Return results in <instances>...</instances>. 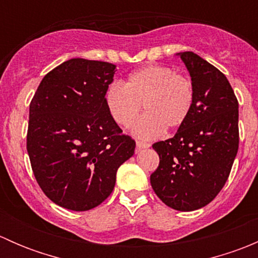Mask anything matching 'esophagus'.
<instances>
[{"mask_svg": "<svg viewBox=\"0 0 258 258\" xmlns=\"http://www.w3.org/2000/svg\"><path fill=\"white\" fill-rule=\"evenodd\" d=\"M136 146H137V150H142V148H148L150 147V144L147 142H142V141H136Z\"/></svg>", "mask_w": 258, "mask_h": 258, "instance_id": "esophagus-1", "label": "esophagus"}]
</instances>
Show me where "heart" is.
<instances>
[{"mask_svg": "<svg viewBox=\"0 0 258 258\" xmlns=\"http://www.w3.org/2000/svg\"><path fill=\"white\" fill-rule=\"evenodd\" d=\"M106 105L117 124L128 127L141 112H147L132 126L135 136L151 140L163 130L181 126L191 112L195 88L188 77L173 69L150 64L130 75L126 85L111 83L106 91Z\"/></svg>", "mask_w": 258, "mask_h": 258, "instance_id": "heart-1", "label": "heart"}]
</instances>
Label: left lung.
<instances>
[{
  "mask_svg": "<svg viewBox=\"0 0 258 258\" xmlns=\"http://www.w3.org/2000/svg\"><path fill=\"white\" fill-rule=\"evenodd\" d=\"M191 76V112L172 139L156 142L160 163L151 186L177 211L209 205L230 176L238 151V101L225 75L194 52L178 53Z\"/></svg>",
  "mask_w": 258,
  "mask_h": 258,
  "instance_id": "8db88e82",
  "label": "left lung"
}]
</instances>
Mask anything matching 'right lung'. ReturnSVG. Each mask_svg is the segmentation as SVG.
<instances>
[{
	"mask_svg": "<svg viewBox=\"0 0 258 258\" xmlns=\"http://www.w3.org/2000/svg\"><path fill=\"white\" fill-rule=\"evenodd\" d=\"M116 66L71 58L49 71L30 103L27 152L36 181L58 206L87 211L113 191L136 142L114 122L106 91Z\"/></svg>",
	"mask_w": 258,
	"mask_h": 258,
	"instance_id": "1",
	"label": "right lung"
}]
</instances>
